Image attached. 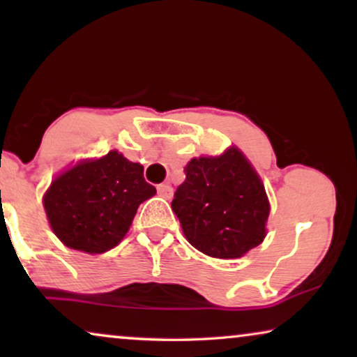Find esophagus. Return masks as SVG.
Instances as JSON below:
<instances>
[{
	"label": "esophagus",
	"instance_id": "1",
	"mask_svg": "<svg viewBox=\"0 0 357 357\" xmlns=\"http://www.w3.org/2000/svg\"><path fill=\"white\" fill-rule=\"evenodd\" d=\"M158 193H159L160 198L170 199V198H172V195H174V190L167 183H160V185H158Z\"/></svg>",
	"mask_w": 357,
	"mask_h": 357
}]
</instances>
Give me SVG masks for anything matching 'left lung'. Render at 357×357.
<instances>
[{
  "label": "left lung",
  "instance_id": "8db88e82",
  "mask_svg": "<svg viewBox=\"0 0 357 357\" xmlns=\"http://www.w3.org/2000/svg\"><path fill=\"white\" fill-rule=\"evenodd\" d=\"M172 202L183 236L204 255L241 258L265 241L270 199L260 175L237 146L199 155Z\"/></svg>",
  "mask_w": 357,
  "mask_h": 357
}]
</instances>
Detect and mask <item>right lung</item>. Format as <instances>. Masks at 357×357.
<instances>
[{
    "label": "right lung",
    "instance_id": "1",
    "mask_svg": "<svg viewBox=\"0 0 357 357\" xmlns=\"http://www.w3.org/2000/svg\"><path fill=\"white\" fill-rule=\"evenodd\" d=\"M154 195L155 188L143 177V165L114 149L61 170L42 202L63 245L99 255L123 241L138 206Z\"/></svg>",
    "mask_w": 357,
    "mask_h": 357
}]
</instances>
